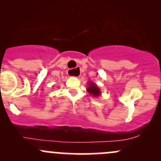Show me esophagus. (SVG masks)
Segmentation results:
<instances>
[{
  "label": "esophagus",
  "mask_w": 161,
  "mask_h": 161,
  "mask_svg": "<svg viewBox=\"0 0 161 161\" xmlns=\"http://www.w3.org/2000/svg\"><path fill=\"white\" fill-rule=\"evenodd\" d=\"M77 67L78 68V69H79V67ZM76 69H77V68H76ZM77 69H76V70H77ZM73 71V70H72V69H69V72H71V71Z\"/></svg>",
  "instance_id": "esophagus-1"
}]
</instances>
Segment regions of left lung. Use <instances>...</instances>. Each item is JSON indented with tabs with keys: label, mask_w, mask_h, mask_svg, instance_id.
<instances>
[{
	"label": "left lung",
	"mask_w": 161,
	"mask_h": 161,
	"mask_svg": "<svg viewBox=\"0 0 161 161\" xmlns=\"http://www.w3.org/2000/svg\"><path fill=\"white\" fill-rule=\"evenodd\" d=\"M87 91L90 92L91 95L93 96V97H99V95H100V89H99L98 87L97 86V85H96L95 83H93V82H90V86L87 88Z\"/></svg>",
	"instance_id": "left-lung-1"
}]
</instances>
